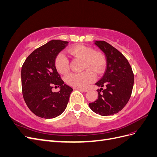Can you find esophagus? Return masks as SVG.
Masks as SVG:
<instances>
[{
  "label": "esophagus",
  "mask_w": 157,
  "mask_h": 157,
  "mask_svg": "<svg viewBox=\"0 0 157 157\" xmlns=\"http://www.w3.org/2000/svg\"><path fill=\"white\" fill-rule=\"evenodd\" d=\"M75 89H77L79 90H81V91L84 92H87L88 90L87 89H84V88H75Z\"/></svg>",
  "instance_id": "obj_1"
}]
</instances>
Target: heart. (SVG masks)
Here are the masks:
<instances>
[{
    "instance_id": "obj_1",
    "label": "heart",
    "mask_w": 157,
    "mask_h": 157,
    "mask_svg": "<svg viewBox=\"0 0 157 157\" xmlns=\"http://www.w3.org/2000/svg\"><path fill=\"white\" fill-rule=\"evenodd\" d=\"M68 52L75 58L84 60V69H89L97 75L104 72L106 67V60L101 52H94V50L83 44H77L69 49ZM55 67L61 74H66L69 70V60L63 53L56 56ZM96 76L92 71L86 70L82 73H72L65 78V81L69 85L75 88H85L94 82Z\"/></svg>"
}]
</instances>
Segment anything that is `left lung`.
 <instances>
[{
	"instance_id": "obj_1",
	"label": "left lung",
	"mask_w": 157,
	"mask_h": 157,
	"mask_svg": "<svg viewBox=\"0 0 157 157\" xmlns=\"http://www.w3.org/2000/svg\"><path fill=\"white\" fill-rule=\"evenodd\" d=\"M94 44L105 54L107 68L103 77L96 83L101 87L98 90V98L89 103V107L101 116L113 115L129 101L134 86V73L127 59L110 44L103 40H96ZM103 86L105 89L102 88Z\"/></svg>"
}]
</instances>
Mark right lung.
<instances>
[{"instance_id":"add662e5","label":"right lung","mask_w":157,"mask_h":157,"mask_svg":"<svg viewBox=\"0 0 157 157\" xmlns=\"http://www.w3.org/2000/svg\"><path fill=\"white\" fill-rule=\"evenodd\" d=\"M67 44V41L50 40L33 51L22 65L23 97L27 107L39 117L55 118L67 107L73 89L61 78L55 59ZM54 86H60L58 93L51 91Z\"/></svg>"}]
</instances>
